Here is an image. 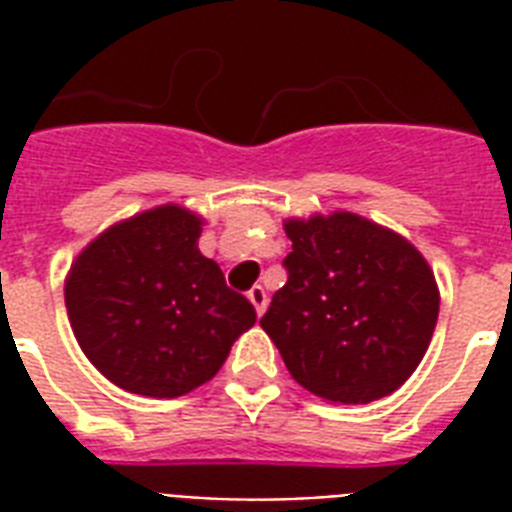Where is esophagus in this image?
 <instances>
[{"label":"esophagus","instance_id":"esophagus-1","mask_svg":"<svg viewBox=\"0 0 512 512\" xmlns=\"http://www.w3.org/2000/svg\"><path fill=\"white\" fill-rule=\"evenodd\" d=\"M249 303L255 305V311H257V316H263V311H265V305H268V295H265V289L260 287V284H257V287H252L249 289Z\"/></svg>","mask_w":512,"mask_h":512}]
</instances>
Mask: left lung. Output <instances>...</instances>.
Listing matches in <instances>:
<instances>
[{
  "instance_id": "obj_1",
  "label": "left lung",
  "mask_w": 512,
  "mask_h": 512,
  "mask_svg": "<svg viewBox=\"0 0 512 512\" xmlns=\"http://www.w3.org/2000/svg\"><path fill=\"white\" fill-rule=\"evenodd\" d=\"M287 284L260 319L289 374L332 404H369L401 388L438 321L425 257L353 212L289 220Z\"/></svg>"
}]
</instances>
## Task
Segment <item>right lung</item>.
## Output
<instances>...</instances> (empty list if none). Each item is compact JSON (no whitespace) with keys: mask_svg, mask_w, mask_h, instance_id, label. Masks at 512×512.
<instances>
[{"mask_svg":"<svg viewBox=\"0 0 512 512\" xmlns=\"http://www.w3.org/2000/svg\"><path fill=\"white\" fill-rule=\"evenodd\" d=\"M201 217L175 204L108 228L76 257L66 311L100 374L151 398H177L212 380L257 321L215 260L199 252Z\"/></svg>","mask_w":512,"mask_h":512,"instance_id":"obj_1","label":"right lung"}]
</instances>
